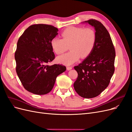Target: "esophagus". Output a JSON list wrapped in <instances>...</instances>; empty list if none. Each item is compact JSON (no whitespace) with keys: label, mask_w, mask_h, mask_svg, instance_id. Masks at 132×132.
<instances>
[{"label":"esophagus","mask_w":132,"mask_h":132,"mask_svg":"<svg viewBox=\"0 0 132 132\" xmlns=\"http://www.w3.org/2000/svg\"><path fill=\"white\" fill-rule=\"evenodd\" d=\"M71 69H72V67H70V66H67V70H71Z\"/></svg>","instance_id":"1"}]
</instances>
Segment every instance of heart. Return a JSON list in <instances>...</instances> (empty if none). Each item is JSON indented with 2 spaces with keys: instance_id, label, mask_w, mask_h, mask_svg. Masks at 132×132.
I'll list each match as a JSON object with an SVG mask.
<instances>
[{
  "instance_id": "1",
  "label": "heart",
  "mask_w": 132,
  "mask_h": 132,
  "mask_svg": "<svg viewBox=\"0 0 132 132\" xmlns=\"http://www.w3.org/2000/svg\"><path fill=\"white\" fill-rule=\"evenodd\" d=\"M62 38L54 37L51 39L52 48L57 54H61L69 49L71 51L59 56L58 63L70 65L77 62L81 57H87L94 50L96 41V35L90 27L71 26L64 30Z\"/></svg>"
}]
</instances>
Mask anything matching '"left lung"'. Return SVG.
<instances>
[{"mask_svg": "<svg viewBox=\"0 0 132 132\" xmlns=\"http://www.w3.org/2000/svg\"><path fill=\"white\" fill-rule=\"evenodd\" d=\"M85 22L94 27L96 41L91 53L74 67L78 76L74 87L81 97L90 98L97 96L109 86L114 71L116 52L109 32L101 22L95 19Z\"/></svg>", "mask_w": 132, "mask_h": 132, "instance_id": "1", "label": "left lung"}]
</instances>
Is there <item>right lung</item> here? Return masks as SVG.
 Segmentation results:
<instances>
[{
  "label": "right lung",
  "mask_w": 132,
  "mask_h": 132,
  "mask_svg": "<svg viewBox=\"0 0 132 132\" xmlns=\"http://www.w3.org/2000/svg\"><path fill=\"white\" fill-rule=\"evenodd\" d=\"M58 31L57 28L50 25L35 24L19 38L15 53L16 71L23 86L31 93H50L57 76L66 70L62 64L46 65L55 58L51 41Z\"/></svg>",
  "instance_id": "1"
}]
</instances>
